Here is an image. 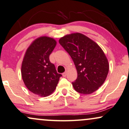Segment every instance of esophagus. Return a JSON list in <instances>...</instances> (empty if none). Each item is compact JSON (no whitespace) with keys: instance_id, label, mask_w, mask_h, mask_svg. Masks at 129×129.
Wrapping results in <instances>:
<instances>
[{"instance_id":"esophagus-1","label":"esophagus","mask_w":129,"mask_h":129,"mask_svg":"<svg viewBox=\"0 0 129 129\" xmlns=\"http://www.w3.org/2000/svg\"><path fill=\"white\" fill-rule=\"evenodd\" d=\"M66 75H67V72H66H66H64V73L63 74V76L64 77H65L66 76Z\"/></svg>"}]
</instances>
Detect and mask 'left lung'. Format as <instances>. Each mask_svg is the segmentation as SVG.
Wrapping results in <instances>:
<instances>
[{
	"instance_id": "obj_1",
	"label": "left lung",
	"mask_w": 129,
	"mask_h": 129,
	"mask_svg": "<svg viewBox=\"0 0 129 129\" xmlns=\"http://www.w3.org/2000/svg\"><path fill=\"white\" fill-rule=\"evenodd\" d=\"M59 43L75 65L77 78L72 83L74 89L82 94H90L98 90L105 81L109 69L108 60L100 46L79 33L63 36Z\"/></svg>"
}]
</instances>
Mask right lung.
I'll use <instances>...</instances> for the list:
<instances>
[{"label": "right lung", "mask_w": 129, "mask_h": 129, "mask_svg": "<svg viewBox=\"0 0 129 129\" xmlns=\"http://www.w3.org/2000/svg\"><path fill=\"white\" fill-rule=\"evenodd\" d=\"M56 45L53 38H37L26 49L23 59L21 74L24 84L29 90L40 96L53 93L61 77L49 61V55Z\"/></svg>", "instance_id": "right-lung-1"}]
</instances>
